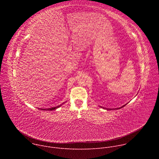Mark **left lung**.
Masks as SVG:
<instances>
[{
	"label": "left lung",
	"instance_id": "obj_1",
	"mask_svg": "<svg viewBox=\"0 0 159 159\" xmlns=\"http://www.w3.org/2000/svg\"><path fill=\"white\" fill-rule=\"evenodd\" d=\"M125 105H126V104H125ZM125 105H124V106H122V107H119V108H117V109H120V108H121V107H124V106H125ZM107 109V110H109V109H110V110H111V109Z\"/></svg>",
	"mask_w": 159,
	"mask_h": 159
}]
</instances>
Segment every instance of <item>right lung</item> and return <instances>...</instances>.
I'll list each match as a JSON object with an SVG mask.
<instances>
[{
  "label": "right lung",
  "mask_w": 159,
  "mask_h": 159,
  "mask_svg": "<svg viewBox=\"0 0 159 159\" xmlns=\"http://www.w3.org/2000/svg\"><path fill=\"white\" fill-rule=\"evenodd\" d=\"M61 105H60V106H56V107H51V108H48V109H42V110H48V111H53V110H55L57 109V108H58L59 107H60Z\"/></svg>",
  "instance_id": "obj_1"
}]
</instances>
